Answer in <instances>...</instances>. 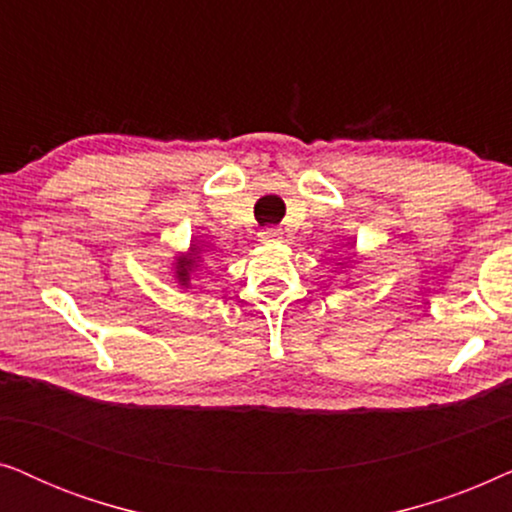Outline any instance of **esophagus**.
Returning a JSON list of instances; mask_svg holds the SVG:
<instances>
[{
    "instance_id": "obj_1",
    "label": "esophagus",
    "mask_w": 512,
    "mask_h": 512,
    "mask_svg": "<svg viewBox=\"0 0 512 512\" xmlns=\"http://www.w3.org/2000/svg\"><path fill=\"white\" fill-rule=\"evenodd\" d=\"M258 237H261L263 242H279V240H282V233H279L277 228H263L261 235H258Z\"/></svg>"
}]
</instances>
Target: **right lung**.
<instances>
[{"label":"right lung","instance_id":"add662e5","mask_svg":"<svg viewBox=\"0 0 512 512\" xmlns=\"http://www.w3.org/2000/svg\"><path fill=\"white\" fill-rule=\"evenodd\" d=\"M188 265H191V261H179V277H181V282H186Z\"/></svg>","mask_w":512,"mask_h":512}]
</instances>
